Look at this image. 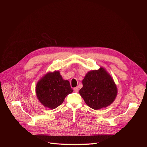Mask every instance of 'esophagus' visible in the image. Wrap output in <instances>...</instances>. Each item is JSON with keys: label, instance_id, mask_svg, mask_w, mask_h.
<instances>
[{"label": "esophagus", "instance_id": "1", "mask_svg": "<svg viewBox=\"0 0 147 147\" xmlns=\"http://www.w3.org/2000/svg\"><path fill=\"white\" fill-rule=\"evenodd\" d=\"M74 92H78V87H76L74 88Z\"/></svg>", "mask_w": 147, "mask_h": 147}]
</instances>
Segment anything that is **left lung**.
I'll list each match as a JSON object with an SVG mask.
<instances>
[{"label":"left lung","instance_id":"obj_1","mask_svg":"<svg viewBox=\"0 0 147 147\" xmlns=\"http://www.w3.org/2000/svg\"><path fill=\"white\" fill-rule=\"evenodd\" d=\"M79 93L91 108L97 110L105 108L114 101L117 87L111 76L103 68L89 71L82 80Z\"/></svg>","mask_w":147,"mask_h":147}]
</instances>
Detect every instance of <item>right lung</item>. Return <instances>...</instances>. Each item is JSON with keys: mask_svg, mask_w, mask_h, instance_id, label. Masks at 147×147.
Here are the masks:
<instances>
[{"mask_svg": "<svg viewBox=\"0 0 147 147\" xmlns=\"http://www.w3.org/2000/svg\"><path fill=\"white\" fill-rule=\"evenodd\" d=\"M73 90L67 80H63L58 71L49 73L37 83L36 96L45 107L55 109L63 102Z\"/></svg>", "mask_w": 147, "mask_h": 147, "instance_id": "add662e5", "label": "right lung"}]
</instances>
